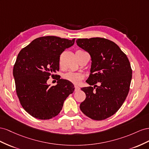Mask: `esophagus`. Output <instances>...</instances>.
<instances>
[{"instance_id":"esophagus-1","label":"esophagus","mask_w":149,"mask_h":149,"mask_svg":"<svg viewBox=\"0 0 149 149\" xmlns=\"http://www.w3.org/2000/svg\"><path fill=\"white\" fill-rule=\"evenodd\" d=\"M74 87H75V92L79 91L80 90V88H79L78 86H75Z\"/></svg>"}]
</instances>
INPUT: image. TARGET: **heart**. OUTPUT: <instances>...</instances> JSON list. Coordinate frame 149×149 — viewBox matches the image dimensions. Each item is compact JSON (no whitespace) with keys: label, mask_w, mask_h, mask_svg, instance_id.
Listing matches in <instances>:
<instances>
[{"label":"heart","mask_w":149,"mask_h":149,"mask_svg":"<svg viewBox=\"0 0 149 149\" xmlns=\"http://www.w3.org/2000/svg\"><path fill=\"white\" fill-rule=\"evenodd\" d=\"M83 52H84V51L82 50H77L76 51V54ZM63 77L65 80H67L72 83L79 84L80 82V80L83 79V75L80 72H69L63 75Z\"/></svg>","instance_id":"obj_1"}]
</instances>
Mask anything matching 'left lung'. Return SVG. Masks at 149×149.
Here are the masks:
<instances>
[{
    "instance_id": "8db88e82",
    "label": "left lung",
    "mask_w": 149,
    "mask_h": 149,
    "mask_svg": "<svg viewBox=\"0 0 149 149\" xmlns=\"http://www.w3.org/2000/svg\"><path fill=\"white\" fill-rule=\"evenodd\" d=\"M77 44L91 55V74L83 87L86 95L80 109L88 117L102 120L120 108L128 95L132 70L126 55L116 43L105 38L78 39ZM100 82V86L96 84Z\"/></svg>"
}]
</instances>
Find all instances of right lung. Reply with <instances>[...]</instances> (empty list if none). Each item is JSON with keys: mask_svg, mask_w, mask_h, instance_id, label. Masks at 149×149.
<instances>
[{"mask_svg": "<svg viewBox=\"0 0 149 149\" xmlns=\"http://www.w3.org/2000/svg\"><path fill=\"white\" fill-rule=\"evenodd\" d=\"M56 36L37 38L20 51L14 65L13 75L20 103L31 116L48 120L60 113L67 97L74 91V85L57 77V84L47 81L59 70L61 54L74 44Z\"/></svg>", "mask_w": 149, "mask_h": 149, "instance_id": "1", "label": "right lung"}]
</instances>
